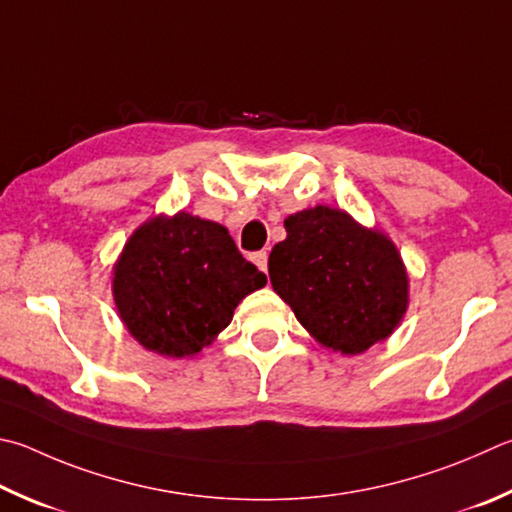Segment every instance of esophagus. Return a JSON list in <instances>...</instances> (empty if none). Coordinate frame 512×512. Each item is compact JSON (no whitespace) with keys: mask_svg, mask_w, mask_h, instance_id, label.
<instances>
[{"mask_svg":"<svg viewBox=\"0 0 512 512\" xmlns=\"http://www.w3.org/2000/svg\"><path fill=\"white\" fill-rule=\"evenodd\" d=\"M253 262H255V266L259 268V271L268 273V253H266V250H259V253H255L253 255Z\"/></svg>","mask_w":512,"mask_h":512,"instance_id":"1","label":"esophagus"}]
</instances>
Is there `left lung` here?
I'll return each instance as SVG.
<instances>
[{"instance_id":"8db88e82","label":"left lung","mask_w":512,"mask_h":512,"mask_svg":"<svg viewBox=\"0 0 512 512\" xmlns=\"http://www.w3.org/2000/svg\"><path fill=\"white\" fill-rule=\"evenodd\" d=\"M284 228L268 275L311 338L358 356L392 336L410 306V277L394 241L329 206L288 215Z\"/></svg>"}]
</instances>
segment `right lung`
Instances as JSON below:
<instances>
[{"label": "right lung", "mask_w": 512, "mask_h": 512, "mask_svg": "<svg viewBox=\"0 0 512 512\" xmlns=\"http://www.w3.org/2000/svg\"><path fill=\"white\" fill-rule=\"evenodd\" d=\"M264 284L266 275L241 257L224 226L181 210L132 232L114 264L111 293L138 345L167 358H192Z\"/></svg>", "instance_id": "add662e5"}]
</instances>
